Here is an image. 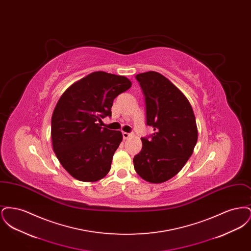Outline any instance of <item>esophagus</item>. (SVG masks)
I'll list each match as a JSON object with an SVG mask.
<instances>
[{"mask_svg": "<svg viewBox=\"0 0 251 251\" xmlns=\"http://www.w3.org/2000/svg\"><path fill=\"white\" fill-rule=\"evenodd\" d=\"M122 136H123V139H128L129 137H131V133H129V132L123 131V132H122Z\"/></svg>", "mask_w": 251, "mask_h": 251, "instance_id": "1", "label": "esophagus"}]
</instances>
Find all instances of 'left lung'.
Returning <instances> with one entry per match:
<instances>
[{"label": "left lung", "mask_w": 251, "mask_h": 251, "mask_svg": "<svg viewBox=\"0 0 251 251\" xmlns=\"http://www.w3.org/2000/svg\"><path fill=\"white\" fill-rule=\"evenodd\" d=\"M146 103L147 125L153 133L142 137L133 166L142 179L161 183L173 178L188 161L198 141L191 104L168 79L156 72L137 74Z\"/></svg>", "instance_id": "left-lung-1"}]
</instances>
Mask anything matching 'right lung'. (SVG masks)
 Listing matches in <instances>:
<instances>
[{
    "mask_svg": "<svg viewBox=\"0 0 251 251\" xmlns=\"http://www.w3.org/2000/svg\"><path fill=\"white\" fill-rule=\"evenodd\" d=\"M131 85L124 76L92 72L60 97L51 117L52 149L73 178L91 182L107 175L122 133L100 123L111 117L114 100Z\"/></svg>",
    "mask_w": 251,
    "mask_h": 251,
    "instance_id": "obj_1",
    "label": "right lung"
}]
</instances>
